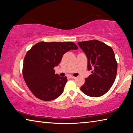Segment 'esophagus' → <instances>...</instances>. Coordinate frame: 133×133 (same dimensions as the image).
Segmentation results:
<instances>
[{
	"instance_id": "obj_1",
	"label": "esophagus",
	"mask_w": 133,
	"mask_h": 133,
	"mask_svg": "<svg viewBox=\"0 0 133 133\" xmlns=\"http://www.w3.org/2000/svg\"><path fill=\"white\" fill-rule=\"evenodd\" d=\"M70 77L71 78H73V79H76V77H74V76H70Z\"/></svg>"
}]
</instances>
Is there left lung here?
Masks as SVG:
<instances>
[{
	"instance_id": "left-lung-1",
	"label": "left lung",
	"mask_w": 133,
	"mask_h": 133,
	"mask_svg": "<svg viewBox=\"0 0 133 133\" xmlns=\"http://www.w3.org/2000/svg\"><path fill=\"white\" fill-rule=\"evenodd\" d=\"M88 59L91 75L85 79L80 90L87 96L98 97L111 88L116 79L117 62L111 47L97 40L77 43Z\"/></svg>"
}]
</instances>
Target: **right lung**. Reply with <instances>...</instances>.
Wrapping results in <instances>:
<instances>
[{"mask_svg":"<svg viewBox=\"0 0 133 133\" xmlns=\"http://www.w3.org/2000/svg\"><path fill=\"white\" fill-rule=\"evenodd\" d=\"M77 49V45L71 42H40L27 52L23 76L33 95L43 101L55 100L61 95L67 78L55 74L54 67L58 66L65 53Z\"/></svg>","mask_w":133,"mask_h":133,"instance_id":"1","label":"right lung"}]
</instances>
